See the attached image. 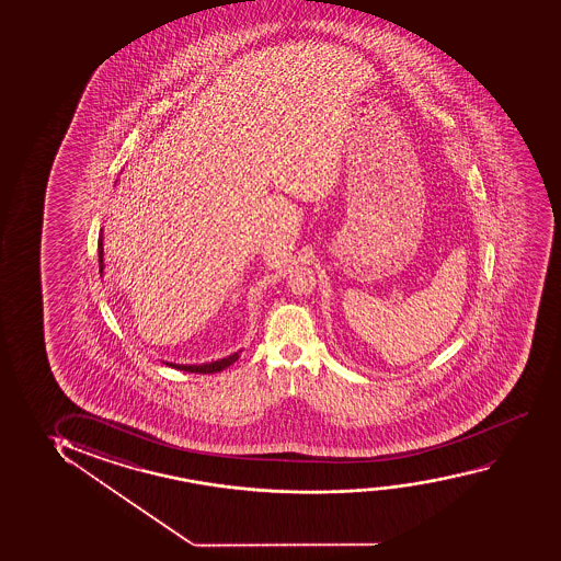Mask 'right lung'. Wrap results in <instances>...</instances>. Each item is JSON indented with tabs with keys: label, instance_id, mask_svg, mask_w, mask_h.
<instances>
[{
	"label": "right lung",
	"instance_id": "add662e5",
	"mask_svg": "<svg viewBox=\"0 0 561 561\" xmlns=\"http://www.w3.org/2000/svg\"><path fill=\"white\" fill-rule=\"evenodd\" d=\"M99 271H103V239H99ZM237 359H239V353H232V355L225 357V359L216 360V363H206V365H172L170 363V366L185 370V373L214 374L224 370V368L232 365Z\"/></svg>",
	"mask_w": 561,
	"mask_h": 561
}]
</instances>
